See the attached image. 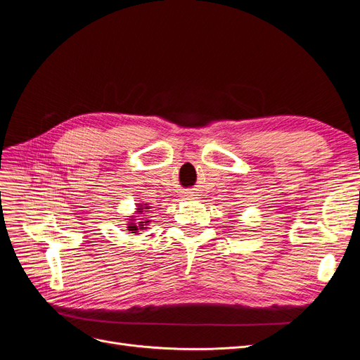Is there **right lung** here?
I'll return each mask as SVG.
<instances>
[{
	"label": "right lung",
	"instance_id": "obj_1",
	"mask_svg": "<svg viewBox=\"0 0 360 360\" xmlns=\"http://www.w3.org/2000/svg\"><path fill=\"white\" fill-rule=\"evenodd\" d=\"M150 209V205L148 204H138V209H136V213L138 214H143L144 212H150L148 210ZM148 222L150 221H146V217H141V222H136V219L135 217L132 216L129 219V226H127V230L130 231V233H135V234H139V231L141 230H146L147 228V225H148Z\"/></svg>",
	"mask_w": 360,
	"mask_h": 360
}]
</instances>
